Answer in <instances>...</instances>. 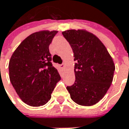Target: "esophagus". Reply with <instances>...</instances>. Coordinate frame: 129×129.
<instances>
[{
	"instance_id": "esophagus-1",
	"label": "esophagus",
	"mask_w": 129,
	"mask_h": 129,
	"mask_svg": "<svg viewBox=\"0 0 129 129\" xmlns=\"http://www.w3.org/2000/svg\"><path fill=\"white\" fill-rule=\"evenodd\" d=\"M60 66H61V68L62 69H64V67H65V64H64V63H62Z\"/></svg>"
}]
</instances>
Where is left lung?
I'll return each instance as SVG.
<instances>
[{
  "mask_svg": "<svg viewBox=\"0 0 129 129\" xmlns=\"http://www.w3.org/2000/svg\"><path fill=\"white\" fill-rule=\"evenodd\" d=\"M73 52L76 80L68 86L73 101L90 106L103 98L110 88L115 66L105 45L96 36L82 29L62 32Z\"/></svg>",
  "mask_w": 129,
  "mask_h": 129,
  "instance_id": "left-lung-1",
  "label": "left lung"
}]
</instances>
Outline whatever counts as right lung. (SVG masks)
Masks as SVG:
<instances>
[{
    "instance_id": "add662e5",
    "label": "right lung",
    "mask_w": 129,
    "mask_h": 129,
    "mask_svg": "<svg viewBox=\"0 0 129 129\" xmlns=\"http://www.w3.org/2000/svg\"><path fill=\"white\" fill-rule=\"evenodd\" d=\"M57 33L44 30L31 34L20 44L9 60L10 82L21 100L30 106L45 105L61 79L49 51Z\"/></svg>"
}]
</instances>
